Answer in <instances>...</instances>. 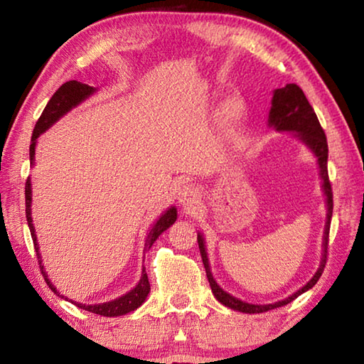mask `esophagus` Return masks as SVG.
<instances>
[{
    "label": "esophagus",
    "mask_w": 364,
    "mask_h": 364,
    "mask_svg": "<svg viewBox=\"0 0 364 364\" xmlns=\"http://www.w3.org/2000/svg\"><path fill=\"white\" fill-rule=\"evenodd\" d=\"M197 196H199V191H197L194 184H184V186H181L180 191H178V200H180L183 205L193 204L197 199Z\"/></svg>",
    "instance_id": "1"
}]
</instances>
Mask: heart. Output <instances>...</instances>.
<instances>
[{
	"label": "heart",
	"mask_w": 364,
	"mask_h": 364,
	"mask_svg": "<svg viewBox=\"0 0 364 364\" xmlns=\"http://www.w3.org/2000/svg\"><path fill=\"white\" fill-rule=\"evenodd\" d=\"M245 114V104L241 97H231L230 101H226L221 110V122H223L225 127H232L236 125L237 122L242 120Z\"/></svg>",
	"instance_id": "b5f03b06"
}]
</instances>
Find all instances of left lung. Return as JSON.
Instances as JSON below:
<instances>
[{
	"label": "left lung",
	"instance_id": "1",
	"mask_svg": "<svg viewBox=\"0 0 364 364\" xmlns=\"http://www.w3.org/2000/svg\"><path fill=\"white\" fill-rule=\"evenodd\" d=\"M269 127H274L278 132H295L297 136L304 141V143L310 147L311 152L315 154L318 159V165H319V171H321V178H323V189L326 194V205H328V217H326V226H324V239H323V258H321V264H319L318 271L315 276L306 282V284L292 294L291 297H287L281 301H276V304H268V305H254V304H245V301L239 300L236 297H232L228 292H225L217 282H215L212 271H210V264H208V258H207V252H205V245H204V237L202 234H197V242H199V249H200V257L202 262H204V268L207 273L208 282H210L212 292L220 304H223L225 306H230L236 311H242V313H263L268 310H274V308L284 306L287 304H291L292 300L299 297L300 294L306 292L308 289H311L316 284L318 279L321 278L324 267H326V260H328V242H329V228H331V218H332V207H334V202H332V188H331V181H329V175H328V139H326L324 130L319 125V120L315 114V110L310 106V102L304 95L300 86L295 83H289L284 88L274 90L273 95V101H271V110H269V119H268Z\"/></svg>",
	"mask_w": 364,
	"mask_h": 364
}]
</instances>
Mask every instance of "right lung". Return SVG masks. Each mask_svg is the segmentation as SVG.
<instances>
[{"label": "right lung", "mask_w": 364, "mask_h": 364, "mask_svg": "<svg viewBox=\"0 0 364 364\" xmlns=\"http://www.w3.org/2000/svg\"><path fill=\"white\" fill-rule=\"evenodd\" d=\"M95 91L96 90L93 88V86L80 83V82H77V80H70V82L64 83L56 91V93L53 95V97L46 104L45 110H43L41 117L35 125V130H33V134H32V144H30V164L35 165L36 138H38L41 133H45L48 128L51 127L54 122H58L64 114L69 112L72 107L78 106V104L85 101L86 97L93 95ZM30 207H32V184H30V176H28L27 181H26V217H27V223H28V228H30V234H32V239H33V244H35L36 257H38V264H40L41 274H43V278H45L49 289H51L54 294H58L59 297L64 299V295H60L56 291V287L51 284V281L48 279L46 271L41 264L38 244H36L35 228H33V223H32V221H33L32 220V208H30ZM175 221H176V208L170 207L167 212H164L162 215H160V218L151 228V231H149V234H147V239H146L144 250L151 249V245L156 242V239L160 236V234H162L165 230H168V228L173 225ZM149 291H151L149 279H147V273L143 269V274H141V279L136 284V287L132 289L130 292L122 295V297H119V299H115L112 301H106V304H97V305H83V304H78V301H72V304H75L78 308H83V310H86V311L96 313V315H101V316H122V315H127V313H130V311H134L138 306L143 305V301L146 300Z\"/></svg>", "instance_id": "add662e5"}]
</instances>
